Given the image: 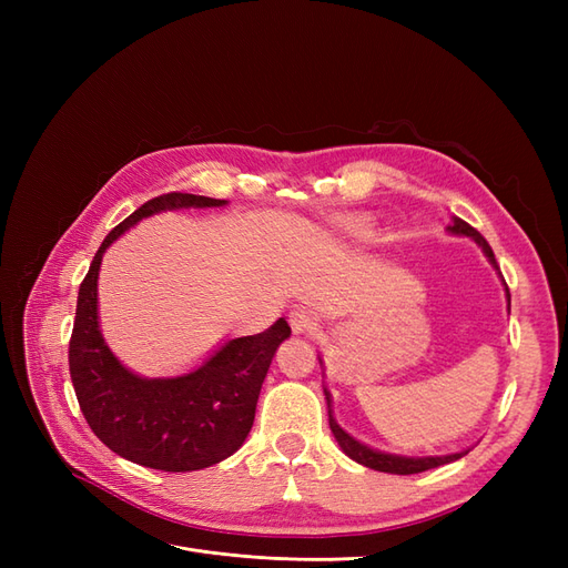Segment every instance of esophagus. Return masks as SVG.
<instances>
[{
	"mask_svg": "<svg viewBox=\"0 0 568 568\" xmlns=\"http://www.w3.org/2000/svg\"><path fill=\"white\" fill-rule=\"evenodd\" d=\"M288 324L291 329H294V334H315L320 329L317 315L305 311V307H296V311L288 315Z\"/></svg>",
	"mask_w": 568,
	"mask_h": 568,
	"instance_id": "1",
	"label": "esophagus"
}]
</instances>
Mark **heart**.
Instances as JSON below:
<instances>
[{
    "instance_id": "b5f03b06",
    "label": "heart",
    "mask_w": 568,
    "mask_h": 568,
    "mask_svg": "<svg viewBox=\"0 0 568 568\" xmlns=\"http://www.w3.org/2000/svg\"><path fill=\"white\" fill-rule=\"evenodd\" d=\"M336 230L343 234H363L367 230V220L359 215H351V217H341L336 222Z\"/></svg>"
}]
</instances>
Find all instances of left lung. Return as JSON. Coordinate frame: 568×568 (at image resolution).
I'll return each mask as SVG.
<instances>
[{"label":"left lung","mask_w":568,"mask_h":568,"mask_svg":"<svg viewBox=\"0 0 568 568\" xmlns=\"http://www.w3.org/2000/svg\"><path fill=\"white\" fill-rule=\"evenodd\" d=\"M450 234H457V236H469L471 242L478 244V248L484 251V255L488 257V263L497 270V274H500V267H497V261H495V253L493 248L488 246V242L484 236H480L471 225H467V222L459 220V217H453V225L448 227ZM505 284V280H503ZM505 294H507V311H509V288L505 284ZM320 365H322V357H320ZM324 395H326V407H329V426H332V434L334 438L338 440L341 450L346 453L351 459H355L357 464H365V467L374 469V471H386V474H400V476H407V474H419V471H426V469H436V467H443V464H450L459 457L467 455L469 450H462V453H453V455H426V457H407V455H390V453H382V450H374L369 448V445L355 440L348 432H343V428L336 424L334 419V412H332V393L324 388Z\"/></svg>","instance_id":"obj_1"}]
</instances>
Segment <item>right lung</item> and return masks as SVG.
<instances>
[{"instance_id": "add662e5", "label": "right lung", "mask_w": 568, "mask_h": 568, "mask_svg": "<svg viewBox=\"0 0 568 568\" xmlns=\"http://www.w3.org/2000/svg\"><path fill=\"white\" fill-rule=\"evenodd\" d=\"M222 199L163 194L109 232L78 291L68 365L84 419L115 455L161 471L213 467L242 448L274 353L291 336L284 317L255 336H239L180 376H140L106 346L99 326L101 257L136 222L165 211L220 209Z\"/></svg>"}]
</instances>
